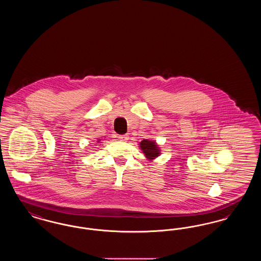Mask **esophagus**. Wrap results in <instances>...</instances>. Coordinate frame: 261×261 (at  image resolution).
Here are the masks:
<instances>
[{
	"mask_svg": "<svg viewBox=\"0 0 261 261\" xmlns=\"http://www.w3.org/2000/svg\"><path fill=\"white\" fill-rule=\"evenodd\" d=\"M128 138H129L128 135H119V136H118V139H119L120 141H122V142H126V141L128 140Z\"/></svg>",
	"mask_w": 261,
	"mask_h": 261,
	"instance_id": "obj_1",
	"label": "esophagus"
}]
</instances>
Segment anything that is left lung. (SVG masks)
Segmentation results:
<instances>
[{
  "label": "left lung",
  "instance_id": "obj_1",
  "mask_svg": "<svg viewBox=\"0 0 261 261\" xmlns=\"http://www.w3.org/2000/svg\"><path fill=\"white\" fill-rule=\"evenodd\" d=\"M139 148L142 149L143 153L145 154L146 159L151 162L154 161L158 156L161 155V148L156 144L154 140H149V139H144L139 143Z\"/></svg>",
  "mask_w": 261,
  "mask_h": 261
}]
</instances>
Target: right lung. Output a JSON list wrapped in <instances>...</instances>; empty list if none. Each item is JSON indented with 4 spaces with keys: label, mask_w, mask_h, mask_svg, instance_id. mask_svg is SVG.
I'll return each mask as SVG.
<instances>
[{
    "label": "right lung",
    "mask_w": 261,
    "mask_h": 261,
    "mask_svg": "<svg viewBox=\"0 0 261 261\" xmlns=\"http://www.w3.org/2000/svg\"><path fill=\"white\" fill-rule=\"evenodd\" d=\"M99 141H100V140H98V141H97V142H98V143H99Z\"/></svg>",
    "instance_id": "obj_1"
}]
</instances>
